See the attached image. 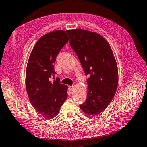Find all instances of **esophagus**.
<instances>
[{
	"label": "esophagus",
	"instance_id": "1",
	"mask_svg": "<svg viewBox=\"0 0 147 147\" xmlns=\"http://www.w3.org/2000/svg\"><path fill=\"white\" fill-rule=\"evenodd\" d=\"M69 90H70V91H72L74 89V86H69Z\"/></svg>",
	"mask_w": 147,
	"mask_h": 147
}]
</instances>
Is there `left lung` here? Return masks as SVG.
Listing matches in <instances>:
<instances>
[{
    "mask_svg": "<svg viewBox=\"0 0 147 147\" xmlns=\"http://www.w3.org/2000/svg\"><path fill=\"white\" fill-rule=\"evenodd\" d=\"M70 46L80 59L87 80L88 96L81 109L89 115L102 112L114 98L118 69L109 44L100 35L86 30H66Z\"/></svg>",
    "mask_w": 147,
    "mask_h": 147,
    "instance_id": "left-lung-1",
    "label": "left lung"
}]
</instances>
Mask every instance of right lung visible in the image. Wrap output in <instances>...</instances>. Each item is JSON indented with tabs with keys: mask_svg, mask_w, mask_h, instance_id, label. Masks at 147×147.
Returning a JSON list of instances; mask_svg holds the SVG:
<instances>
[{
	"mask_svg": "<svg viewBox=\"0 0 147 147\" xmlns=\"http://www.w3.org/2000/svg\"><path fill=\"white\" fill-rule=\"evenodd\" d=\"M66 32L56 30L41 36L33 48L26 70L25 84L31 104L36 111L48 119L58 115L66 100L67 86L55 76L54 63L59 51L68 41Z\"/></svg>",
	"mask_w": 147,
	"mask_h": 147,
	"instance_id": "1",
	"label": "right lung"
}]
</instances>
